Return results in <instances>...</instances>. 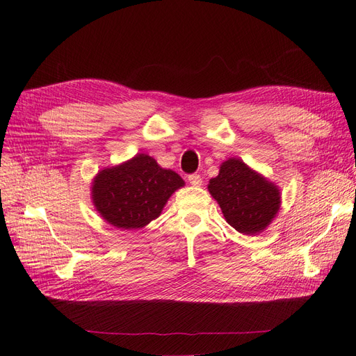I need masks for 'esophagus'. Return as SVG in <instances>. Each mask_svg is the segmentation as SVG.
I'll return each instance as SVG.
<instances>
[{
    "label": "esophagus",
    "instance_id": "1",
    "mask_svg": "<svg viewBox=\"0 0 356 356\" xmlns=\"http://www.w3.org/2000/svg\"><path fill=\"white\" fill-rule=\"evenodd\" d=\"M187 179L193 187H200L202 186V178H200L199 174H191V175H188Z\"/></svg>",
    "mask_w": 356,
    "mask_h": 356
}]
</instances>
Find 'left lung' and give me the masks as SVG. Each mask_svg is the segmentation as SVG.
Returning <instances> with one entry per match:
<instances>
[{
  "label": "left lung",
  "mask_w": 356,
  "mask_h": 356,
  "mask_svg": "<svg viewBox=\"0 0 356 356\" xmlns=\"http://www.w3.org/2000/svg\"><path fill=\"white\" fill-rule=\"evenodd\" d=\"M209 195L222 208L226 222L244 235H257L273 223L282 207V191L257 170L236 157L220 165L209 179Z\"/></svg>",
  "instance_id": "1"
}]
</instances>
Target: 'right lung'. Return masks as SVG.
Returning a JSON list of instances; mask_svg holds the SVG:
<instances>
[{
	"mask_svg": "<svg viewBox=\"0 0 356 356\" xmlns=\"http://www.w3.org/2000/svg\"><path fill=\"white\" fill-rule=\"evenodd\" d=\"M177 172L148 154L103 168L91 182V200L104 222L117 229H140L156 220L169 197L184 187Z\"/></svg>",
	"mask_w": 356,
	"mask_h": 356,
	"instance_id": "1",
	"label": "right lung"
}]
</instances>
